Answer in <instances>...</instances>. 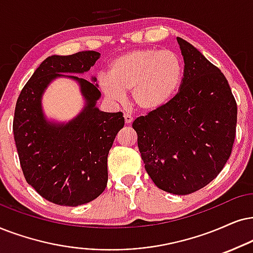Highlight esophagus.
Returning a JSON list of instances; mask_svg holds the SVG:
<instances>
[{
    "label": "esophagus",
    "instance_id": "esophagus-1",
    "mask_svg": "<svg viewBox=\"0 0 253 253\" xmlns=\"http://www.w3.org/2000/svg\"><path fill=\"white\" fill-rule=\"evenodd\" d=\"M124 118H125V124H126V125H130V124L133 123V120H134L133 116H130V114H128V113L125 114Z\"/></svg>",
    "mask_w": 253,
    "mask_h": 253
}]
</instances>
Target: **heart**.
<instances>
[{
    "instance_id": "1",
    "label": "heart",
    "mask_w": 253,
    "mask_h": 253,
    "mask_svg": "<svg viewBox=\"0 0 253 253\" xmlns=\"http://www.w3.org/2000/svg\"><path fill=\"white\" fill-rule=\"evenodd\" d=\"M182 78L183 63L176 52L147 47L117 57L110 64L108 77H101L99 85L106 97L116 101L132 92L133 103L140 111L153 112L175 97Z\"/></svg>"
}]
</instances>
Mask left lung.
Wrapping results in <instances>:
<instances>
[{
    "label": "left lung",
    "instance_id": "left-lung-1",
    "mask_svg": "<svg viewBox=\"0 0 253 253\" xmlns=\"http://www.w3.org/2000/svg\"><path fill=\"white\" fill-rule=\"evenodd\" d=\"M178 92L160 110L133 121L148 175L160 189L188 195L222 171L236 137L237 104L225 76L187 41Z\"/></svg>",
    "mask_w": 253,
    "mask_h": 253
}]
</instances>
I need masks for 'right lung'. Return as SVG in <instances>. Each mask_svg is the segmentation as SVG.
<instances>
[{"label": "right lung", "instance_id": "add662e5", "mask_svg": "<svg viewBox=\"0 0 253 253\" xmlns=\"http://www.w3.org/2000/svg\"><path fill=\"white\" fill-rule=\"evenodd\" d=\"M97 51L50 56L38 66L16 101L12 132L22 171L42 197L58 206L77 207L93 201L107 184V156L125 119L121 112L99 111L97 85L76 76L87 101L68 125L44 119L41 97L60 73H83L100 58ZM93 81L95 79L93 78Z\"/></svg>", "mask_w": 253, "mask_h": 253}]
</instances>
